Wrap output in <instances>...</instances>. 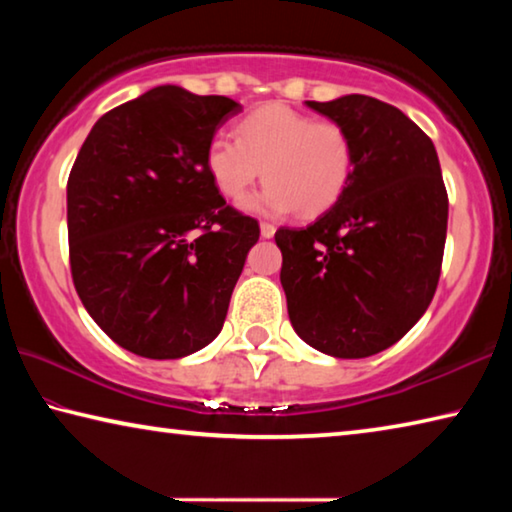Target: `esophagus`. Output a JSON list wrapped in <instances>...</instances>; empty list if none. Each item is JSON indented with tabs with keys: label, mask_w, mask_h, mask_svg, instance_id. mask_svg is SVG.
I'll return each mask as SVG.
<instances>
[{
	"label": "esophagus",
	"mask_w": 512,
	"mask_h": 512,
	"mask_svg": "<svg viewBox=\"0 0 512 512\" xmlns=\"http://www.w3.org/2000/svg\"><path fill=\"white\" fill-rule=\"evenodd\" d=\"M259 232H262V237H264V239H271V237L275 235V225H271V223H262V225H259Z\"/></svg>",
	"instance_id": "34e87169"
}]
</instances>
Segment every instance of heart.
<instances>
[{"instance_id":"heart-1","label":"heart","mask_w":512,"mask_h":512,"mask_svg":"<svg viewBox=\"0 0 512 512\" xmlns=\"http://www.w3.org/2000/svg\"><path fill=\"white\" fill-rule=\"evenodd\" d=\"M235 137H216L205 155L207 173L228 201L246 198L262 171L268 185L246 207L268 216L323 214L348 189L354 151L336 121L268 103L239 121Z\"/></svg>"}]
</instances>
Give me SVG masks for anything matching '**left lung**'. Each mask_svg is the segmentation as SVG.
Returning a JSON list of instances; mask_svg holds the SVG:
<instances>
[{
    "instance_id": "obj_1",
    "label": "left lung",
    "mask_w": 512,
    "mask_h": 512,
    "mask_svg": "<svg viewBox=\"0 0 512 512\" xmlns=\"http://www.w3.org/2000/svg\"><path fill=\"white\" fill-rule=\"evenodd\" d=\"M307 106L350 133L354 169L314 223L275 232L289 318L329 357H372L418 323L438 287L449 210L438 153L402 110L366 94Z\"/></svg>"
}]
</instances>
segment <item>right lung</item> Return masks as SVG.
<instances>
[{
    "label": "right lung",
    "instance_id": "right-lung-1",
    "mask_svg": "<svg viewBox=\"0 0 512 512\" xmlns=\"http://www.w3.org/2000/svg\"><path fill=\"white\" fill-rule=\"evenodd\" d=\"M228 97L160 85L106 112L67 180L69 266L103 332L146 359H180L219 336L259 225L207 173Z\"/></svg>",
    "mask_w": 512,
    "mask_h": 512
}]
</instances>
